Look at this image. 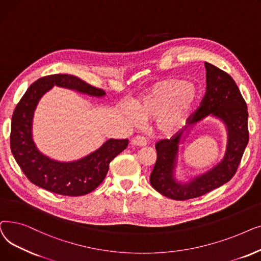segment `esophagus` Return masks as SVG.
Listing matches in <instances>:
<instances>
[{"mask_svg":"<svg viewBox=\"0 0 261 261\" xmlns=\"http://www.w3.org/2000/svg\"><path fill=\"white\" fill-rule=\"evenodd\" d=\"M146 143H147V141L143 137V136H136V137H134L132 140V144L137 145V146H145Z\"/></svg>","mask_w":261,"mask_h":261,"instance_id":"34e87169","label":"esophagus"}]
</instances>
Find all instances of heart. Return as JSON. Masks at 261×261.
Returning a JSON list of instances; mask_svg holds the SVG:
<instances>
[{
    "mask_svg": "<svg viewBox=\"0 0 261 261\" xmlns=\"http://www.w3.org/2000/svg\"><path fill=\"white\" fill-rule=\"evenodd\" d=\"M196 86L179 79L157 83L134 105L141 120L156 118V127L163 134H174L187 122L197 102Z\"/></svg>",
    "mask_w": 261,
    "mask_h": 261,
    "instance_id": "obj_1",
    "label": "heart"
}]
</instances>
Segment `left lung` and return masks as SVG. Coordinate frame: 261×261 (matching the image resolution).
<instances>
[{"instance_id": "left-lung-1", "label": "left lung", "mask_w": 261, "mask_h": 261, "mask_svg": "<svg viewBox=\"0 0 261 261\" xmlns=\"http://www.w3.org/2000/svg\"><path fill=\"white\" fill-rule=\"evenodd\" d=\"M205 68L206 93L201 106L188 118L189 126L171 139L160 140L155 145L157 160L150 181L156 191L172 200L185 201L202 196L229 181L238 169L249 142V114L238 86L229 74L214 65L205 63ZM208 115L221 119L227 127L228 143L225 157L209 171L181 183L175 177V169L183 132L189 131V127Z\"/></svg>"}]
</instances>
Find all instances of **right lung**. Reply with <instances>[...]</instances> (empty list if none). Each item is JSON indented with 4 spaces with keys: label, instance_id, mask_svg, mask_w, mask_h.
<instances>
[{
    "label": "right lung",
    "instance_id": "add662e5",
    "mask_svg": "<svg viewBox=\"0 0 261 261\" xmlns=\"http://www.w3.org/2000/svg\"><path fill=\"white\" fill-rule=\"evenodd\" d=\"M54 86L96 97L106 94L104 90L70 74H54L37 80L29 87L12 115L11 153L34 185L56 194L80 196L90 193L104 180L110 161L125 150L128 140L109 139L91 154L70 163H61L43 155L33 140L34 111L42 95Z\"/></svg>",
    "mask_w": 261,
    "mask_h": 261
}]
</instances>
